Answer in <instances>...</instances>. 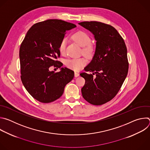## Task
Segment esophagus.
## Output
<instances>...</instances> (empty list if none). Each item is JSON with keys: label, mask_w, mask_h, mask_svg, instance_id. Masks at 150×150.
Here are the masks:
<instances>
[{"label": "esophagus", "mask_w": 150, "mask_h": 150, "mask_svg": "<svg viewBox=\"0 0 150 150\" xmlns=\"http://www.w3.org/2000/svg\"><path fill=\"white\" fill-rule=\"evenodd\" d=\"M79 76V74L78 73V72H75V77H78V76Z\"/></svg>", "instance_id": "obj_1"}]
</instances>
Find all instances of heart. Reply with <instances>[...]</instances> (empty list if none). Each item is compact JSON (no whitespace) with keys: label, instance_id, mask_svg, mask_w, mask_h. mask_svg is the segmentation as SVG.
I'll return each instance as SVG.
<instances>
[{"label":"heart","instance_id":"b5f03b06","mask_svg":"<svg viewBox=\"0 0 150 150\" xmlns=\"http://www.w3.org/2000/svg\"><path fill=\"white\" fill-rule=\"evenodd\" d=\"M72 38L77 43L83 48V53L87 56H91L94 53L95 48L91 44V38L88 34L83 31H78L73 34ZM67 45V38H63L61 40L59 45V50L61 54L65 53ZM87 64V60L85 58H71L68 59L65 62L67 68L74 71L81 70Z\"/></svg>","mask_w":150,"mask_h":150}]
</instances>
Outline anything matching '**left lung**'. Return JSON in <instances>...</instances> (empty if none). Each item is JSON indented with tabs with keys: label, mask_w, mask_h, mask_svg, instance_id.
I'll use <instances>...</instances> for the list:
<instances>
[{
	"label": "left lung",
	"mask_w": 150,
	"mask_h": 150,
	"mask_svg": "<svg viewBox=\"0 0 150 150\" xmlns=\"http://www.w3.org/2000/svg\"><path fill=\"white\" fill-rule=\"evenodd\" d=\"M88 30L96 40L94 57L80 75L85 80L81 89L83 98L100 105L113 99L127 75L129 63L124 40L112 26L97 21L79 23ZM95 75V76L93 75Z\"/></svg>",
	"instance_id": "1"
}]
</instances>
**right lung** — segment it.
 <instances>
[{"instance_id": "add662e5", "label": "right lung", "mask_w": 150, "mask_h": 150, "mask_svg": "<svg viewBox=\"0 0 150 150\" xmlns=\"http://www.w3.org/2000/svg\"><path fill=\"white\" fill-rule=\"evenodd\" d=\"M76 25L60 19H48L34 24L21 45V79L25 89L35 99L49 103L60 98L66 85L74 76L67 68L54 73L50 67L60 68L57 60L59 45L68 30Z\"/></svg>"}]
</instances>
